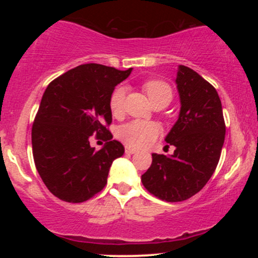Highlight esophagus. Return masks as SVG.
Wrapping results in <instances>:
<instances>
[{
    "label": "esophagus",
    "mask_w": 258,
    "mask_h": 258,
    "mask_svg": "<svg viewBox=\"0 0 258 258\" xmlns=\"http://www.w3.org/2000/svg\"><path fill=\"white\" fill-rule=\"evenodd\" d=\"M136 152H137V150L133 149V148H131V147H126L125 148V153L126 154H135Z\"/></svg>",
    "instance_id": "obj_1"
}]
</instances>
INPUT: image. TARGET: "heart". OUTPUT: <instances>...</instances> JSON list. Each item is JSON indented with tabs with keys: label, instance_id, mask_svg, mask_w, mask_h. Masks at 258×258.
Here are the masks:
<instances>
[{
	"label": "heart",
	"instance_id": "1",
	"mask_svg": "<svg viewBox=\"0 0 258 258\" xmlns=\"http://www.w3.org/2000/svg\"><path fill=\"white\" fill-rule=\"evenodd\" d=\"M148 99L153 106L158 104L167 105L172 99V90L170 85L162 80H149L143 85ZM125 88L117 87L111 93L109 99V108L114 117H120L123 114L125 103ZM160 128L152 121L133 120L123 123L116 130V137L128 147L141 148L152 142L159 136Z\"/></svg>",
	"mask_w": 258,
	"mask_h": 258
}]
</instances>
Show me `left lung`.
Returning <instances> with one entry per match:
<instances>
[{
	"instance_id": "obj_1",
	"label": "left lung",
	"mask_w": 258,
	"mask_h": 258,
	"mask_svg": "<svg viewBox=\"0 0 258 258\" xmlns=\"http://www.w3.org/2000/svg\"><path fill=\"white\" fill-rule=\"evenodd\" d=\"M180 112L166 142L176 147L171 156L153 154L142 183L150 194L178 203L199 193L211 178L226 136L222 103L210 82L179 65L176 78Z\"/></svg>"
}]
</instances>
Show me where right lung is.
<instances>
[{
    "mask_svg": "<svg viewBox=\"0 0 258 258\" xmlns=\"http://www.w3.org/2000/svg\"><path fill=\"white\" fill-rule=\"evenodd\" d=\"M128 70L88 63L58 76L47 86L31 130L35 166L48 190L67 203H84L106 184L112 161L125 148L111 141L109 99ZM93 134L107 142L89 146Z\"/></svg>",
    "mask_w": 258,
    "mask_h": 258,
    "instance_id": "obj_1",
    "label": "right lung"
}]
</instances>
